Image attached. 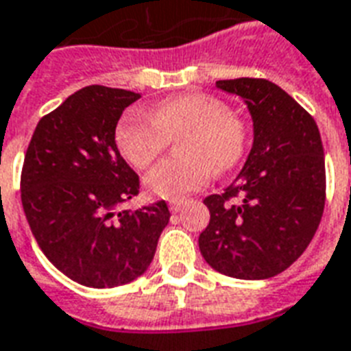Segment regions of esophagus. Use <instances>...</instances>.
Returning a JSON list of instances; mask_svg holds the SVG:
<instances>
[{"mask_svg": "<svg viewBox=\"0 0 351 351\" xmlns=\"http://www.w3.org/2000/svg\"><path fill=\"white\" fill-rule=\"evenodd\" d=\"M183 207H185L183 202H172V204H170V210H172V213H179Z\"/></svg>", "mask_w": 351, "mask_h": 351, "instance_id": "1", "label": "esophagus"}]
</instances>
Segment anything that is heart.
Masks as SVG:
<instances>
[{"label":"heart","instance_id":"b5f03b06","mask_svg":"<svg viewBox=\"0 0 351 351\" xmlns=\"http://www.w3.org/2000/svg\"><path fill=\"white\" fill-rule=\"evenodd\" d=\"M179 138L183 159L162 160L146 176V189L162 199H181L223 172L246 149V125L216 97L185 94L170 97L149 110H131L118 122L116 146L129 165L144 170L165 149L168 138Z\"/></svg>","mask_w":351,"mask_h":351}]
</instances>
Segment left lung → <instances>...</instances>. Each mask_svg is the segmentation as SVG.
Instances as JSON below:
<instances>
[{"mask_svg": "<svg viewBox=\"0 0 351 351\" xmlns=\"http://www.w3.org/2000/svg\"><path fill=\"white\" fill-rule=\"evenodd\" d=\"M254 122V144L223 194L204 199L209 226L199 252L216 272L268 279L287 270L313 241L326 202V162L313 116L266 79H222Z\"/></svg>", "mask_w": 351, "mask_h": 351, "instance_id": "1", "label": "left lung"}]
</instances>
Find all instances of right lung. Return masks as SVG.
<instances>
[{"instance_id":"add662e5","label":"right lung","mask_w":351,"mask_h":351,"mask_svg":"<svg viewBox=\"0 0 351 351\" xmlns=\"http://www.w3.org/2000/svg\"><path fill=\"white\" fill-rule=\"evenodd\" d=\"M138 92L90 85L42 118L22 170V205L49 263L92 289L125 285L146 272L170 220L160 199L120 210L138 176L114 141L116 123Z\"/></svg>"}]
</instances>
